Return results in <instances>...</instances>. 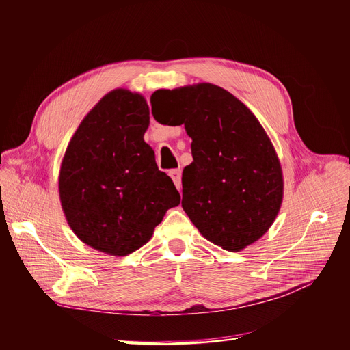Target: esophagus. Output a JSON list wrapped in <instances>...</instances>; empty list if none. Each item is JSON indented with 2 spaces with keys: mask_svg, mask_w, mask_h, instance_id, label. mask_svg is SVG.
<instances>
[{
  "mask_svg": "<svg viewBox=\"0 0 350 350\" xmlns=\"http://www.w3.org/2000/svg\"><path fill=\"white\" fill-rule=\"evenodd\" d=\"M169 175H171L175 187L178 189H181V171H179V169H172V171H169Z\"/></svg>",
  "mask_w": 350,
  "mask_h": 350,
  "instance_id": "obj_1",
  "label": "esophagus"
}]
</instances>
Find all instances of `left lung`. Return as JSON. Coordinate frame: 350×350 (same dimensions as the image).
Here are the masks:
<instances>
[{
	"instance_id": "obj_1",
	"label": "left lung",
	"mask_w": 350,
	"mask_h": 350,
	"mask_svg": "<svg viewBox=\"0 0 350 350\" xmlns=\"http://www.w3.org/2000/svg\"><path fill=\"white\" fill-rule=\"evenodd\" d=\"M161 124H184L193 163L183 172V208L210 242L237 252L260 239L276 219L283 175L276 150L254 113L228 90L198 83L156 90Z\"/></svg>"
}]
</instances>
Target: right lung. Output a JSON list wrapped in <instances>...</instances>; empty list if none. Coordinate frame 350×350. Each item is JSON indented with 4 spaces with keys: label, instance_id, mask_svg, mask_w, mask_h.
I'll return each instance as SVG.
<instances>
[{
    "label": "right lung",
    "instance_id": "add662e5",
    "mask_svg": "<svg viewBox=\"0 0 350 350\" xmlns=\"http://www.w3.org/2000/svg\"><path fill=\"white\" fill-rule=\"evenodd\" d=\"M149 105L140 93L109 92L84 116L61 163L58 188L74 234L109 256H129L153 235L181 196L144 142Z\"/></svg>",
    "mask_w": 350,
    "mask_h": 350
}]
</instances>
